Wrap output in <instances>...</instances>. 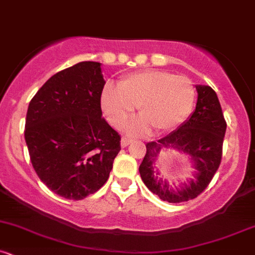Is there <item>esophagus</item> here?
I'll return each instance as SVG.
<instances>
[{"instance_id":"1","label":"esophagus","mask_w":255,"mask_h":255,"mask_svg":"<svg viewBox=\"0 0 255 255\" xmlns=\"http://www.w3.org/2000/svg\"><path fill=\"white\" fill-rule=\"evenodd\" d=\"M130 143H131V138H128V137H123L122 141H120V144H122L123 148L128 147Z\"/></svg>"}]
</instances>
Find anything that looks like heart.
<instances>
[{
  "label": "heart",
  "mask_w": 255,
  "mask_h": 255,
  "mask_svg": "<svg viewBox=\"0 0 255 255\" xmlns=\"http://www.w3.org/2000/svg\"><path fill=\"white\" fill-rule=\"evenodd\" d=\"M194 87L186 76L165 70H144L125 76L118 89L107 85L101 95V107L108 122L123 128L138 108V120L128 127L132 135L176 130L192 112Z\"/></svg>",
  "instance_id": "heart-1"
}]
</instances>
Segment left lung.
<instances>
[{
  "label": "left lung",
  "mask_w": 255,
  "mask_h": 255,
  "mask_svg": "<svg viewBox=\"0 0 255 255\" xmlns=\"http://www.w3.org/2000/svg\"><path fill=\"white\" fill-rule=\"evenodd\" d=\"M196 109L185 123L157 142L146 144L147 152L138 171L144 185L161 201L181 203L199 196L212 181L223 155L226 131L220 102L215 91L207 85H196ZM172 148L190 157L195 168L194 179L177 188L160 176L155 161L163 149Z\"/></svg>",
  "instance_id": "left-lung-1"
}]
</instances>
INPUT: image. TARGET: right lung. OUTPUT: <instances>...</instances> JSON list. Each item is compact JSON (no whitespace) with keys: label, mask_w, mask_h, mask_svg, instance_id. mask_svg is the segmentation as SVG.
Listing matches in <instances>:
<instances>
[{"label":"right lung","mask_w":255,"mask_h":255,"mask_svg":"<svg viewBox=\"0 0 255 255\" xmlns=\"http://www.w3.org/2000/svg\"><path fill=\"white\" fill-rule=\"evenodd\" d=\"M105 79L98 62H80L51 76L30 101L25 142L40 180L80 201L107 182L120 136L102 118Z\"/></svg>","instance_id":"1"}]
</instances>
